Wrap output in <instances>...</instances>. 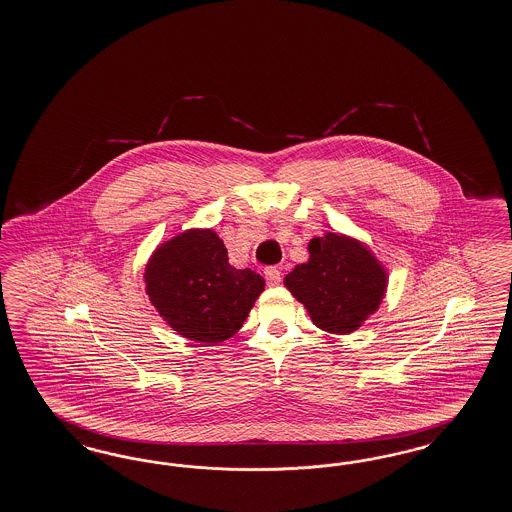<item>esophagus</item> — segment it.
Listing matches in <instances>:
<instances>
[{
	"label": "esophagus",
	"instance_id": "esophagus-1",
	"mask_svg": "<svg viewBox=\"0 0 512 512\" xmlns=\"http://www.w3.org/2000/svg\"><path fill=\"white\" fill-rule=\"evenodd\" d=\"M265 278H266V282H268V284H272V286H276V284H280V280H282V274H280V268H278V266H270V268H266Z\"/></svg>",
	"mask_w": 512,
	"mask_h": 512
}]
</instances>
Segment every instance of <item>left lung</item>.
<instances>
[{
    "label": "left lung",
    "instance_id": "left-lung-1",
    "mask_svg": "<svg viewBox=\"0 0 512 512\" xmlns=\"http://www.w3.org/2000/svg\"><path fill=\"white\" fill-rule=\"evenodd\" d=\"M310 259L284 280L303 303L312 322L324 331L347 335L373 314L387 289V272L368 247L328 232L308 242Z\"/></svg>",
    "mask_w": 512,
    "mask_h": 512
}]
</instances>
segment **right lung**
<instances>
[{
	"label": "right lung",
	"instance_id": "1",
	"mask_svg": "<svg viewBox=\"0 0 512 512\" xmlns=\"http://www.w3.org/2000/svg\"><path fill=\"white\" fill-rule=\"evenodd\" d=\"M146 293L165 322L190 341L223 343L242 328L265 289L249 268L228 263L223 240L213 230H186L154 251Z\"/></svg>",
	"mask_w": 512,
	"mask_h": 512
}]
</instances>
